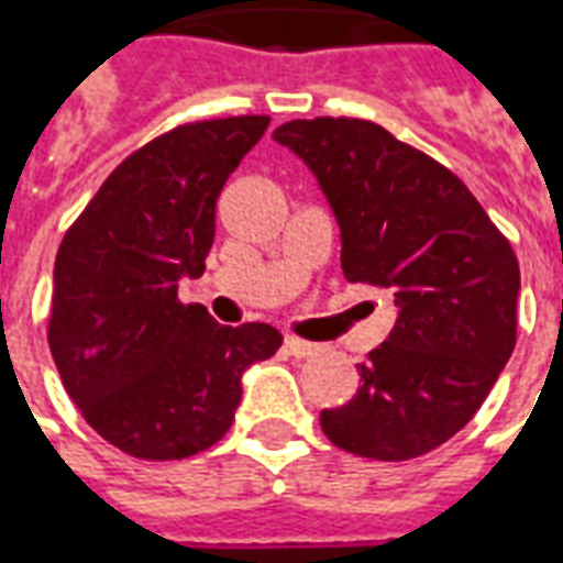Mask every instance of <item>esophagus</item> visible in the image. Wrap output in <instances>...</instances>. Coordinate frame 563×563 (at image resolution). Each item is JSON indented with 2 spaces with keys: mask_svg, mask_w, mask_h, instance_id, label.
Segmentation results:
<instances>
[{
  "mask_svg": "<svg viewBox=\"0 0 563 563\" xmlns=\"http://www.w3.org/2000/svg\"><path fill=\"white\" fill-rule=\"evenodd\" d=\"M283 345L292 357H313L319 352V343H307V340H298V336H286Z\"/></svg>",
  "mask_w": 563,
  "mask_h": 563,
  "instance_id": "esophagus-1",
  "label": "esophagus"
}]
</instances>
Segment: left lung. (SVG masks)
I'll return each mask as SVG.
<instances>
[{"label": "left lung", "instance_id": "1", "mask_svg": "<svg viewBox=\"0 0 563 563\" xmlns=\"http://www.w3.org/2000/svg\"><path fill=\"white\" fill-rule=\"evenodd\" d=\"M313 169L340 223L349 283L387 289L397 324L357 364L361 387L322 432L366 460L435 451L477 415L516 345L519 262L448 166L364 119L274 131Z\"/></svg>", "mask_w": 563, "mask_h": 563}]
</instances>
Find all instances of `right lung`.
Masks as SVG:
<instances>
[{"label": "right lung", "mask_w": 563, "mask_h": 563, "mask_svg": "<svg viewBox=\"0 0 563 563\" xmlns=\"http://www.w3.org/2000/svg\"><path fill=\"white\" fill-rule=\"evenodd\" d=\"M268 115L178 124L115 166L56 253L47 340L91 430L136 460H185L235 420L241 373L280 349L265 322L218 324L178 301L214 244L229 173Z\"/></svg>", "instance_id": "obj_1"}]
</instances>
